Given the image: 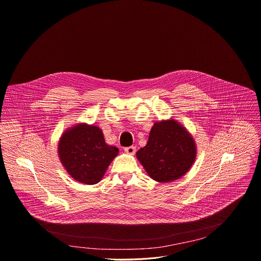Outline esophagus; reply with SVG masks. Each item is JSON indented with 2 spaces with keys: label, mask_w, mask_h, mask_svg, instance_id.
<instances>
[{
  "label": "esophagus",
  "mask_w": 261,
  "mask_h": 261,
  "mask_svg": "<svg viewBox=\"0 0 261 261\" xmlns=\"http://www.w3.org/2000/svg\"><path fill=\"white\" fill-rule=\"evenodd\" d=\"M125 152H126L127 154H129V155H134L135 152H136V148L133 147V146L127 147V148H125Z\"/></svg>",
  "instance_id": "1"
}]
</instances>
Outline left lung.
<instances>
[{"label":"left lung","instance_id":"obj_1","mask_svg":"<svg viewBox=\"0 0 261 261\" xmlns=\"http://www.w3.org/2000/svg\"><path fill=\"white\" fill-rule=\"evenodd\" d=\"M138 161L155 181L168 183L184 176L197 157L193 135L174 118L154 123L147 145L136 152Z\"/></svg>","mask_w":261,"mask_h":261}]
</instances>
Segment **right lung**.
Masks as SVG:
<instances>
[{
  "instance_id": "add662e5",
  "label": "right lung",
  "mask_w": 261,
  "mask_h": 261,
  "mask_svg": "<svg viewBox=\"0 0 261 261\" xmlns=\"http://www.w3.org/2000/svg\"><path fill=\"white\" fill-rule=\"evenodd\" d=\"M118 149L105 143L102 130L79 123L67 128L58 141V157L76 181L92 185L101 181Z\"/></svg>"
}]
</instances>
